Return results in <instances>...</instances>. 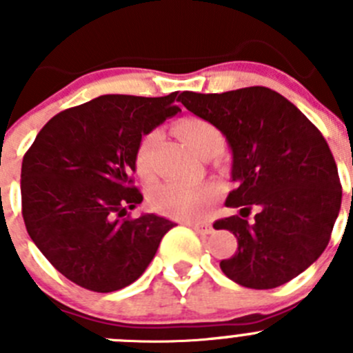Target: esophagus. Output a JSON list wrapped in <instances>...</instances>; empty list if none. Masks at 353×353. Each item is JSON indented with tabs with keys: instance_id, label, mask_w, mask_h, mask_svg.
<instances>
[{
	"instance_id": "1",
	"label": "esophagus",
	"mask_w": 353,
	"mask_h": 353,
	"mask_svg": "<svg viewBox=\"0 0 353 353\" xmlns=\"http://www.w3.org/2000/svg\"><path fill=\"white\" fill-rule=\"evenodd\" d=\"M186 225H190L191 229L196 230L201 236H206V234H212V225L208 222H186Z\"/></svg>"
}]
</instances>
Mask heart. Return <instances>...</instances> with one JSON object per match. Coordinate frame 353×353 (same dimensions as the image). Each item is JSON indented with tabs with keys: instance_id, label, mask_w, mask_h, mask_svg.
Returning a JSON list of instances; mask_svg holds the SVG:
<instances>
[{
	"instance_id": "obj_1",
	"label": "heart",
	"mask_w": 353,
	"mask_h": 353,
	"mask_svg": "<svg viewBox=\"0 0 353 353\" xmlns=\"http://www.w3.org/2000/svg\"><path fill=\"white\" fill-rule=\"evenodd\" d=\"M177 134L184 143L199 157H212L219 154L223 147V137L216 126L201 117H188L177 124ZM160 133L157 130L148 131L138 141L134 150V169L138 176L148 177L154 169V159L159 147ZM219 196L215 184L186 188L176 183H163L157 186L150 194V203L162 215L176 220L198 219Z\"/></svg>"
}]
</instances>
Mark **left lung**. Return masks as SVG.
I'll list each match as a JSON object with an SVG mask.
<instances>
[{
    "label": "left lung",
    "instance_id": "obj_1",
    "mask_svg": "<svg viewBox=\"0 0 353 353\" xmlns=\"http://www.w3.org/2000/svg\"><path fill=\"white\" fill-rule=\"evenodd\" d=\"M179 101L219 128L232 150L237 188L225 205L241 212L213 223L237 237V251L220 261L222 272L258 290L290 282L323 254L340 212V177L325 137L266 87L183 92ZM251 209L256 215L249 223Z\"/></svg>",
    "mask_w": 353,
    "mask_h": 353
}]
</instances>
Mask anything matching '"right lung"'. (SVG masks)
Listing matches in <instances>:
<instances>
[{
    "instance_id": "right-lung-1",
    "label": "right lung",
    "mask_w": 353,
    "mask_h": 353,
    "mask_svg": "<svg viewBox=\"0 0 353 353\" xmlns=\"http://www.w3.org/2000/svg\"><path fill=\"white\" fill-rule=\"evenodd\" d=\"M165 97L101 95L56 114L22 162V215L39 251L61 275L92 292L140 279L176 223L155 213L131 219L143 201L133 186L143 134L181 112Z\"/></svg>"
}]
</instances>
